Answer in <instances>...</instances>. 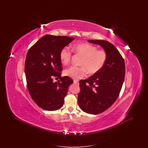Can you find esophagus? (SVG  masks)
<instances>
[{
	"label": "esophagus",
	"instance_id": "obj_1",
	"mask_svg": "<svg viewBox=\"0 0 148 148\" xmlns=\"http://www.w3.org/2000/svg\"><path fill=\"white\" fill-rule=\"evenodd\" d=\"M74 84L79 85V82L77 80H74Z\"/></svg>",
	"mask_w": 148,
	"mask_h": 148
}]
</instances>
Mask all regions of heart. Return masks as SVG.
Listing matches in <instances>:
<instances>
[{
    "instance_id": "obj_1",
    "label": "heart",
    "mask_w": 148,
    "mask_h": 148,
    "mask_svg": "<svg viewBox=\"0 0 148 148\" xmlns=\"http://www.w3.org/2000/svg\"><path fill=\"white\" fill-rule=\"evenodd\" d=\"M73 50L83 56L80 65L83 66H71L64 71V75L74 79L84 77L86 71L89 74H94L100 71L104 66L107 59L106 53L103 50L97 48L89 44L80 43L74 44ZM71 51L67 47H64L60 51V60L64 65L69 63Z\"/></svg>"
}]
</instances>
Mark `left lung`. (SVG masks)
<instances>
[{
	"instance_id": "1",
	"label": "left lung",
	"mask_w": 148,
	"mask_h": 148,
	"mask_svg": "<svg viewBox=\"0 0 148 148\" xmlns=\"http://www.w3.org/2000/svg\"><path fill=\"white\" fill-rule=\"evenodd\" d=\"M88 42L101 47L107 59L100 71L79 82L77 100L83 112L97 114L106 111L118 98L124 80L125 66L123 57L112 43L103 40Z\"/></svg>"
}]
</instances>
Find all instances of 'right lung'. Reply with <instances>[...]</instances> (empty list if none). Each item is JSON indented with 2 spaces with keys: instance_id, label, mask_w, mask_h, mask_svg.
I'll use <instances>...</instances> for the list:
<instances>
[{
  "instance_id": "right-lung-1",
  "label": "right lung",
  "mask_w": 148,
  "mask_h": 148,
  "mask_svg": "<svg viewBox=\"0 0 148 148\" xmlns=\"http://www.w3.org/2000/svg\"><path fill=\"white\" fill-rule=\"evenodd\" d=\"M75 38L45 35L29 50L25 62V74L29 94L35 103L44 110L54 111L64 104L69 86L73 80L62 77L60 51ZM59 77L58 82L52 77Z\"/></svg>"
}]
</instances>
